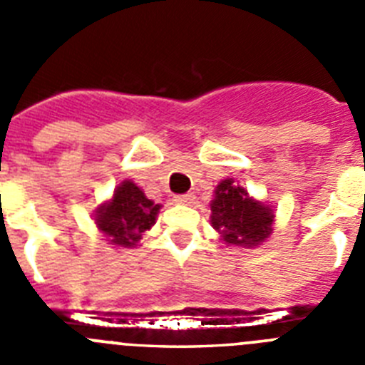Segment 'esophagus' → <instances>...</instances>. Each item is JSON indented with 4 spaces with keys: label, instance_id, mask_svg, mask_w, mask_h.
I'll return each mask as SVG.
<instances>
[{
    "label": "esophagus",
    "instance_id": "34e87169",
    "mask_svg": "<svg viewBox=\"0 0 365 365\" xmlns=\"http://www.w3.org/2000/svg\"><path fill=\"white\" fill-rule=\"evenodd\" d=\"M173 201H175L177 205H192V202L195 201V195H193V193H182V195H175Z\"/></svg>",
    "mask_w": 365,
    "mask_h": 365
}]
</instances>
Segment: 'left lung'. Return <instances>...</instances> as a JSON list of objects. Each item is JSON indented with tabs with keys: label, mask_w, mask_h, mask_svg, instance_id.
<instances>
[{
	"label": "left lung",
	"mask_w": 365,
	"mask_h": 365,
	"mask_svg": "<svg viewBox=\"0 0 365 365\" xmlns=\"http://www.w3.org/2000/svg\"><path fill=\"white\" fill-rule=\"evenodd\" d=\"M274 214L269 206L248 197L232 179L221 180L212 201V227L228 245L256 247L269 237Z\"/></svg>",
	"instance_id": "obj_1"
}]
</instances>
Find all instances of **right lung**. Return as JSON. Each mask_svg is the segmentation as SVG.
<instances>
[{"instance_id": "add662e5", "label": "right lung", "mask_w": 365, "mask_h": 365, "mask_svg": "<svg viewBox=\"0 0 365 365\" xmlns=\"http://www.w3.org/2000/svg\"><path fill=\"white\" fill-rule=\"evenodd\" d=\"M160 205L144 195L131 180H124L113 195L111 202L96 214V227L104 232L113 245L133 247L146 230L153 227Z\"/></svg>"}]
</instances>
